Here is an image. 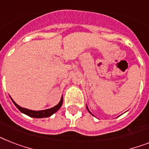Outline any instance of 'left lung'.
<instances>
[{"mask_svg": "<svg viewBox=\"0 0 149 149\" xmlns=\"http://www.w3.org/2000/svg\"><path fill=\"white\" fill-rule=\"evenodd\" d=\"M87 110H88V111H89V112H90V113H91V111H89V109H88V108H87Z\"/></svg>", "mask_w": 149, "mask_h": 149, "instance_id": "8db88e82", "label": "left lung"}]
</instances>
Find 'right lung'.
Instances as JSON below:
<instances>
[{"instance_id": "obj_1", "label": "right lung", "mask_w": 149, "mask_h": 149, "mask_svg": "<svg viewBox=\"0 0 149 149\" xmlns=\"http://www.w3.org/2000/svg\"><path fill=\"white\" fill-rule=\"evenodd\" d=\"M12 100V99H11ZM13 103L15 104V105L17 107V108L22 113H25L29 117H31V118H48V117H49L51 116L52 114H53L54 113H56V111H58V109L60 108L61 106H62V104H63V98H61V100L59 101L56 106L53 107H52L50 109H47V110H44V111H31V110H29V109L26 108H23L22 107L18 106L16 103H15L14 100H12Z\"/></svg>"}]
</instances>
